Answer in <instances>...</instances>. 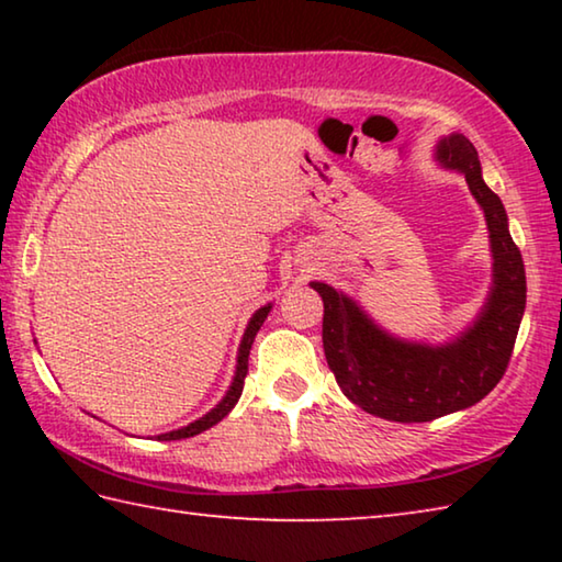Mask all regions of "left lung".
<instances>
[{"mask_svg": "<svg viewBox=\"0 0 562 562\" xmlns=\"http://www.w3.org/2000/svg\"><path fill=\"white\" fill-rule=\"evenodd\" d=\"M436 164L461 173L483 211L491 243V288L475 319L441 345L402 339L376 325L349 294L310 282L325 302L322 345L351 404L386 422L422 424L479 404L506 372L526 312V268L501 198L486 186L479 154L463 133L439 138Z\"/></svg>", "mask_w": 562, "mask_h": 562, "instance_id": "left-lung-1", "label": "left lung"}]
</instances>
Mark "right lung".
I'll return each instance as SVG.
<instances>
[{"instance_id":"add662e5","label":"right lung","mask_w":562,"mask_h":562,"mask_svg":"<svg viewBox=\"0 0 562 562\" xmlns=\"http://www.w3.org/2000/svg\"><path fill=\"white\" fill-rule=\"evenodd\" d=\"M272 310V302L262 304L260 310H255V315L247 322V327L243 331V339H240V347H237V361H235V374H233V382L227 386L225 396L217 402L211 412L203 414L201 418H195V422H190L188 426H180V429L173 431H166V434H158V441H178V439H190V436L195 434H203L205 429H211L217 422H223V418L233 412V406L237 404V398L243 394V384H245V374H247V357H250V347L255 341V335H258L262 322L268 319Z\"/></svg>"}]
</instances>
